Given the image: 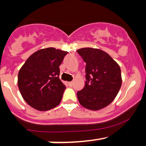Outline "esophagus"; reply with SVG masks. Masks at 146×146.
<instances>
[{
  "label": "esophagus",
  "mask_w": 146,
  "mask_h": 146,
  "mask_svg": "<svg viewBox=\"0 0 146 146\" xmlns=\"http://www.w3.org/2000/svg\"><path fill=\"white\" fill-rule=\"evenodd\" d=\"M68 85L70 87H71V86H73V82H68Z\"/></svg>",
  "instance_id": "1"
}]
</instances>
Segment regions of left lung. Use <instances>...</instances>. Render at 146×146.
<instances>
[{"label": "left lung", "mask_w": 146, "mask_h": 146, "mask_svg": "<svg viewBox=\"0 0 146 146\" xmlns=\"http://www.w3.org/2000/svg\"><path fill=\"white\" fill-rule=\"evenodd\" d=\"M77 52L86 63L85 87L77 92L79 102L94 111L104 108L112 102L121 86L120 67L102 50L82 48Z\"/></svg>", "instance_id": "obj_1"}]
</instances>
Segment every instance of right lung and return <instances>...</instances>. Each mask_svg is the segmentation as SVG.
Returning a JSON list of instances; mask_svg holds the SVG:
<instances>
[{
  "label": "right lung",
  "mask_w": 146,
  "mask_h": 146,
  "mask_svg": "<svg viewBox=\"0 0 146 146\" xmlns=\"http://www.w3.org/2000/svg\"><path fill=\"white\" fill-rule=\"evenodd\" d=\"M68 54L55 48L34 53L18 73L17 85L23 99L39 111H47L61 102L66 86L59 79V66Z\"/></svg>",
  "instance_id": "right-lung-1"
}]
</instances>
